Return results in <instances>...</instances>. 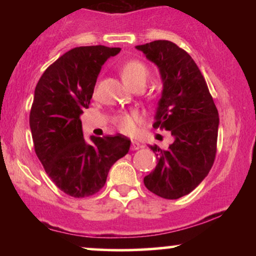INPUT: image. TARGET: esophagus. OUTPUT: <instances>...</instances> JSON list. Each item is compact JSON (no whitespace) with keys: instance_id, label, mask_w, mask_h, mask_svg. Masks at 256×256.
<instances>
[{"instance_id":"34e87169","label":"esophagus","mask_w":256,"mask_h":256,"mask_svg":"<svg viewBox=\"0 0 256 256\" xmlns=\"http://www.w3.org/2000/svg\"><path fill=\"white\" fill-rule=\"evenodd\" d=\"M140 148V144L137 142V140H132L131 142V149L132 150H138Z\"/></svg>"}]
</instances>
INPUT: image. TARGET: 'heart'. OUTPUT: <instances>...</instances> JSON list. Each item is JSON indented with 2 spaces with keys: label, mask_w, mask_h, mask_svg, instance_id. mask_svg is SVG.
<instances>
[{
  "label": "heart",
  "mask_w": 256,
  "mask_h": 256,
  "mask_svg": "<svg viewBox=\"0 0 256 256\" xmlns=\"http://www.w3.org/2000/svg\"><path fill=\"white\" fill-rule=\"evenodd\" d=\"M120 77L131 89L137 86L143 88L149 78V70L142 61L128 60L120 67ZM137 120L138 116L134 113H122L113 118L114 124L125 134H131L134 131Z\"/></svg>",
  "instance_id": "heart-1"
}]
</instances>
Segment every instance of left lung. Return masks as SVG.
<instances>
[{"instance_id": "8db88e82", "label": "left lung", "mask_w": 256, "mask_h": 256, "mask_svg": "<svg viewBox=\"0 0 256 256\" xmlns=\"http://www.w3.org/2000/svg\"><path fill=\"white\" fill-rule=\"evenodd\" d=\"M136 49L156 64L162 80L152 128L170 131L174 138L166 150L150 146L158 164L144 177V185L160 198L177 200L192 192L212 168L218 110L198 64L177 44L154 40Z\"/></svg>"}]
</instances>
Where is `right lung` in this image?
<instances>
[{"instance_id": "obj_1", "label": "right lung", "mask_w": 256, "mask_h": 256, "mask_svg": "<svg viewBox=\"0 0 256 256\" xmlns=\"http://www.w3.org/2000/svg\"><path fill=\"white\" fill-rule=\"evenodd\" d=\"M120 48L78 46L50 64L36 85L30 112L34 152L55 185L72 198H88L104 186L131 140L122 134L85 142L80 116L89 108L102 66Z\"/></svg>"}]
</instances>
